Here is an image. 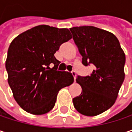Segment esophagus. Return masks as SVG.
<instances>
[{
    "instance_id": "obj_1",
    "label": "esophagus",
    "mask_w": 132,
    "mask_h": 132,
    "mask_svg": "<svg viewBox=\"0 0 132 132\" xmlns=\"http://www.w3.org/2000/svg\"><path fill=\"white\" fill-rule=\"evenodd\" d=\"M72 76L74 77V79H75V81H76V72L74 70L72 71Z\"/></svg>"
}]
</instances>
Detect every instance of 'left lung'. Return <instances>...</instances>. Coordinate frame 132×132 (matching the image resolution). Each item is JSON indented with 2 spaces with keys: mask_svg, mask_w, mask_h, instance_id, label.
Here are the masks:
<instances>
[{
  "mask_svg": "<svg viewBox=\"0 0 132 132\" xmlns=\"http://www.w3.org/2000/svg\"><path fill=\"white\" fill-rule=\"evenodd\" d=\"M69 29L82 56V64L94 68L90 76H77L82 90L73 98V105L82 115L97 116L109 110L117 98L125 78L126 55L111 32L94 26Z\"/></svg>",
  "mask_w": 132,
  "mask_h": 132,
  "instance_id": "left-lung-1",
  "label": "left lung"
}]
</instances>
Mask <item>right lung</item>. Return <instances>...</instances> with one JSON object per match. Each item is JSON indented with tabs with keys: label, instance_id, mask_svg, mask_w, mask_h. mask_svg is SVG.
I'll return each instance as SVG.
<instances>
[{
	"label": "right lung",
	"instance_id": "add662e5",
	"mask_svg": "<svg viewBox=\"0 0 132 132\" xmlns=\"http://www.w3.org/2000/svg\"><path fill=\"white\" fill-rule=\"evenodd\" d=\"M72 38L68 29L42 25L11 42L6 60L8 83L22 109L42 115L54 108L59 90L74 81L72 73L57 70L54 54Z\"/></svg>",
	"mask_w": 132,
	"mask_h": 132
}]
</instances>
